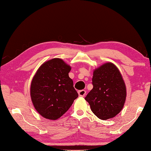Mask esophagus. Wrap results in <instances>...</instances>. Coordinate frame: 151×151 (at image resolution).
<instances>
[{
    "label": "esophagus",
    "mask_w": 151,
    "mask_h": 151,
    "mask_svg": "<svg viewBox=\"0 0 151 151\" xmlns=\"http://www.w3.org/2000/svg\"><path fill=\"white\" fill-rule=\"evenodd\" d=\"M78 95L79 97H84L86 95V91L82 90H80L78 91Z\"/></svg>",
    "instance_id": "1"
}]
</instances>
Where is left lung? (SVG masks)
<instances>
[{"mask_svg":"<svg viewBox=\"0 0 151 151\" xmlns=\"http://www.w3.org/2000/svg\"><path fill=\"white\" fill-rule=\"evenodd\" d=\"M92 84L93 89L85 97L91 111L101 120L115 117L126 99V84L118 68L109 62L95 69Z\"/></svg>","mask_w":151,"mask_h":151,"instance_id":"obj_1","label":"left lung"}]
</instances>
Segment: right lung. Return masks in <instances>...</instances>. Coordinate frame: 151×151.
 I'll return each mask as SVG.
<instances>
[{
	"mask_svg": "<svg viewBox=\"0 0 151 151\" xmlns=\"http://www.w3.org/2000/svg\"><path fill=\"white\" fill-rule=\"evenodd\" d=\"M70 70L63 60L54 58L40 66L33 77L30 88L32 102L44 118H60L78 97L68 76Z\"/></svg>",
	"mask_w": 151,
	"mask_h": 151,
	"instance_id": "right-lung-1",
	"label": "right lung"
}]
</instances>
